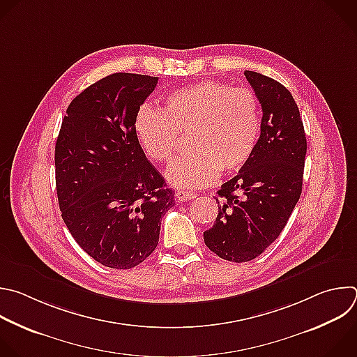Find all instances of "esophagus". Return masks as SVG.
<instances>
[{"label": "esophagus", "mask_w": 357, "mask_h": 357, "mask_svg": "<svg viewBox=\"0 0 357 357\" xmlns=\"http://www.w3.org/2000/svg\"><path fill=\"white\" fill-rule=\"evenodd\" d=\"M176 196V200L179 202H185V200H192L196 197V193H192V192H186V190H178L175 193Z\"/></svg>", "instance_id": "esophagus-1"}]
</instances>
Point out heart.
<instances>
[{"label": "heart", "instance_id": "1", "mask_svg": "<svg viewBox=\"0 0 357 357\" xmlns=\"http://www.w3.org/2000/svg\"><path fill=\"white\" fill-rule=\"evenodd\" d=\"M135 133L155 162H169L181 136L190 135L192 151L172 162L167 178L178 188L199 189L220 171L234 174L248 164L261 133V103L250 88L199 81L171 92L162 110L142 106Z\"/></svg>", "mask_w": 357, "mask_h": 357}]
</instances>
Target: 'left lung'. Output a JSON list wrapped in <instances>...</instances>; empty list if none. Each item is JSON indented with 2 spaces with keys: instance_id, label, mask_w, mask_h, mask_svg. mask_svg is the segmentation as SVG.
Instances as JSON below:
<instances>
[{
  "instance_id": "obj_1",
  "label": "left lung",
  "mask_w": 357,
  "mask_h": 357,
  "mask_svg": "<svg viewBox=\"0 0 357 357\" xmlns=\"http://www.w3.org/2000/svg\"><path fill=\"white\" fill-rule=\"evenodd\" d=\"M262 106L261 136L248 164L217 192L218 214L203 232L217 257L248 262L283 231L303 189L307 140L297 103L280 82L244 73Z\"/></svg>"
}]
</instances>
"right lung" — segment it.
Wrapping results in <instances>:
<instances>
[{
    "label": "right lung",
    "instance_id": "add662e5",
    "mask_svg": "<svg viewBox=\"0 0 357 357\" xmlns=\"http://www.w3.org/2000/svg\"><path fill=\"white\" fill-rule=\"evenodd\" d=\"M158 78L110 74L75 96L56 142V189L61 217L96 262L132 269L158 245L174 192L147 160L135 119Z\"/></svg>",
    "mask_w": 357,
    "mask_h": 357
}]
</instances>
